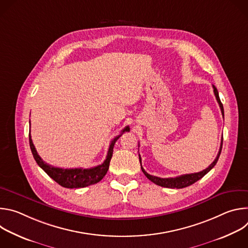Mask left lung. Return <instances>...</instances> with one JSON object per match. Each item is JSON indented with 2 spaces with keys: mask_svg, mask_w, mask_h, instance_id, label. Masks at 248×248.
Masks as SVG:
<instances>
[{
  "mask_svg": "<svg viewBox=\"0 0 248 248\" xmlns=\"http://www.w3.org/2000/svg\"><path fill=\"white\" fill-rule=\"evenodd\" d=\"M213 89H214V94L216 96L217 102L219 103L222 115L224 117V107H223V104L221 103V100H220V97H219V92H218L217 88L214 85H213ZM222 145H223V138H222V141H221V147H220L219 153H218L216 159L214 160V162L212 163L207 169H205V170H201L199 172L183 174V175H180V176H176V178H168V179L158 178V176L151 175V174H149L148 172L145 171V170L142 168V166H141V158H140V155H139V161H140L141 170H142L143 173L147 176V179L150 180L152 183H154L157 186H163V187H169V188H184V187H186V186H189L193 185L194 183H196L197 181L202 179L207 172H209L212 169L214 168V166L217 164L218 159L220 157V154H221V151H222Z\"/></svg>",
  "mask_w": 248,
  "mask_h": 248,
  "instance_id": "1",
  "label": "left lung"
}]
</instances>
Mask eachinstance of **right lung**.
Listing matches in <instances>:
<instances>
[{
    "label": "right lung",
    "mask_w": 248,
    "mask_h": 248,
    "mask_svg": "<svg viewBox=\"0 0 248 248\" xmlns=\"http://www.w3.org/2000/svg\"><path fill=\"white\" fill-rule=\"evenodd\" d=\"M124 131H129L128 125L122 130V133L120 135L116 136L111 141V144L107 153V157H106V160L104 161V163L90 169H81V168L62 169V168L53 167L45 163L41 159V157L38 155L32 142L30 133H29V144H30V149L35 161H36L38 166L50 176L51 179H53L60 186L66 188H80V187H85V186H92L99 183L104 178L105 174L107 173L110 166V161L113 156V150H114L116 141L121 137V135Z\"/></svg>",
    "instance_id": "right-lung-1"
}]
</instances>
